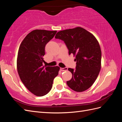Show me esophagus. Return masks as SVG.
I'll list each match as a JSON object with an SVG mask.
<instances>
[{
  "instance_id": "1",
  "label": "esophagus",
  "mask_w": 122,
  "mask_h": 122,
  "mask_svg": "<svg viewBox=\"0 0 122 122\" xmlns=\"http://www.w3.org/2000/svg\"><path fill=\"white\" fill-rule=\"evenodd\" d=\"M60 70H61V71H67V70H68V68H67V67H65V68H60Z\"/></svg>"
}]
</instances>
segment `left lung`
<instances>
[{
    "instance_id": "left-lung-1",
    "label": "left lung",
    "mask_w": 122,
    "mask_h": 122,
    "mask_svg": "<svg viewBox=\"0 0 122 122\" xmlns=\"http://www.w3.org/2000/svg\"><path fill=\"white\" fill-rule=\"evenodd\" d=\"M55 39L63 41L69 54L75 55V69L69 68L72 74L67 81L68 86L77 92L89 88L96 80L101 69V51L97 39L86 29L78 27L58 32Z\"/></svg>"
}]
</instances>
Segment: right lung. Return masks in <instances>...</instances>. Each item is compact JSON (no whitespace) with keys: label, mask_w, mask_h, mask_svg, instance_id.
I'll use <instances>...</instances> for the list:
<instances>
[{"label":"right lung","mask_w":122,"mask_h":122,"mask_svg":"<svg viewBox=\"0 0 122 122\" xmlns=\"http://www.w3.org/2000/svg\"><path fill=\"white\" fill-rule=\"evenodd\" d=\"M57 31L36 29L25 36L18 53L17 71L22 82L37 96L47 94L52 87L53 79L60 67L43 65L45 46Z\"/></svg>","instance_id":"obj_1"}]
</instances>
